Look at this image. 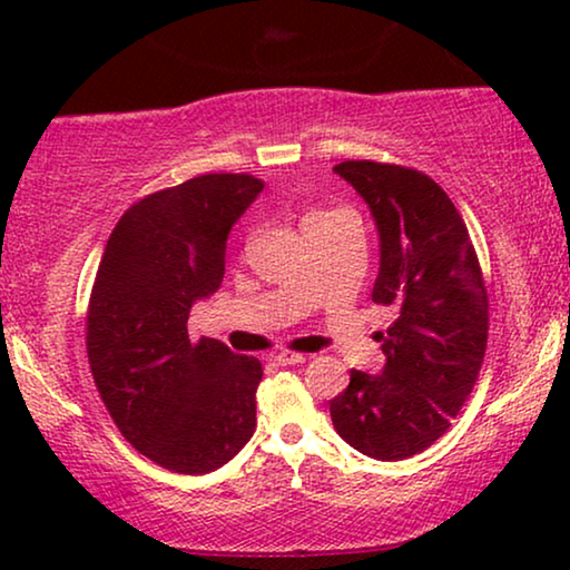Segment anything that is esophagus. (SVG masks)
I'll return each mask as SVG.
<instances>
[{
    "label": "esophagus",
    "mask_w": 570,
    "mask_h": 570,
    "mask_svg": "<svg viewBox=\"0 0 570 570\" xmlns=\"http://www.w3.org/2000/svg\"><path fill=\"white\" fill-rule=\"evenodd\" d=\"M303 361H306V355L295 353V350H279V353L275 355V363L277 365H298Z\"/></svg>",
    "instance_id": "esophagus-1"
}]
</instances>
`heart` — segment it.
Wrapping results in <instances>:
<instances>
[{
  "mask_svg": "<svg viewBox=\"0 0 570 570\" xmlns=\"http://www.w3.org/2000/svg\"><path fill=\"white\" fill-rule=\"evenodd\" d=\"M330 215H337V213H334V209H314V213H308L306 217H303V225L324 220V217H330Z\"/></svg>",
  "mask_w": 570,
  "mask_h": 570,
  "instance_id": "1",
  "label": "heart"
}]
</instances>
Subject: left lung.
<instances>
[{"instance_id": "obj_1", "label": "left lung", "mask_w": 570, "mask_h": 570, "mask_svg": "<svg viewBox=\"0 0 570 570\" xmlns=\"http://www.w3.org/2000/svg\"><path fill=\"white\" fill-rule=\"evenodd\" d=\"M371 207L381 267L371 298L396 308L381 334V376L350 371L330 402L350 446L381 462L420 454L449 431L478 381L488 345V291L466 225L423 170L392 163L334 166Z\"/></svg>"}]
</instances>
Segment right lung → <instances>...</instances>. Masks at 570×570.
I'll return each instance as SVG.
<instances>
[{"label":"right lung","mask_w":570,"mask_h":570,"mask_svg":"<svg viewBox=\"0 0 570 570\" xmlns=\"http://www.w3.org/2000/svg\"><path fill=\"white\" fill-rule=\"evenodd\" d=\"M262 189L248 174H207L147 194L98 264L85 337L92 379L124 439L170 472H215L254 435L262 363L191 342L186 322L220 287L228 233Z\"/></svg>","instance_id":"1"}]
</instances>
